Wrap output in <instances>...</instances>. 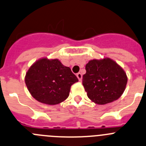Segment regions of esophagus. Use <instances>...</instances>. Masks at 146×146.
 <instances>
[{
	"label": "esophagus",
	"mask_w": 146,
	"mask_h": 146,
	"mask_svg": "<svg viewBox=\"0 0 146 146\" xmlns=\"http://www.w3.org/2000/svg\"><path fill=\"white\" fill-rule=\"evenodd\" d=\"M76 76H77V78H78V80H80V81H81L82 80V74L80 73H78L77 74H76Z\"/></svg>",
	"instance_id": "obj_1"
}]
</instances>
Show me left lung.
Wrapping results in <instances>:
<instances>
[{
  "label": "left lung",
  "mask_w": 146,
  "mask_h": 146,
  "mask_svg": "<svg viewBox=\"0 0 146 146\" xmlns=\"http://www.w3.org/2000/svg\"><path fill=\"white\" fill-rule=\"evenodd\" d=\"M83 86L87 96L96 104L116 100L123 93L128 78L123 69L112 59L90 60L86 66Z\"/></svg>",
  "instance_id": "8db88e82"
}]
</instances>
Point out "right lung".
Wrapping results in <instances>:
<instances>
[{
    "instance_id": "right-lung-1",
    "label": "right lung",
    "mask_w": 146,
    "mask_h": 146,
    "mask_svg": "<svg viewBox=\"0 0 146 146\" xmlns=\"http://www.w3.org/2000/svg\"><path fill=\"white\" fill-rule=\"evenodd\" d=\"M78 81L69 67L58 59L41 58L27 71L25 82L31 96L38 101L56 105L69 96L70 87Z\"/></svg>"
}]
</instances>
